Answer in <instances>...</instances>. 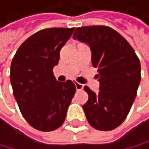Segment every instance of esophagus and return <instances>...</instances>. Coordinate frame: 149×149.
I'll use <instances>...</instances> for the list:
<instances>
[{
    "instance_id": "1",
    "label": "esophagus",
    "mask_w": 149,
    "mask_h": 149,
    "mask_svg": "<svg viewBox=\"0 0 149 149\" xmlns=\"http://www.w3.org/2000/svg\"><path fill=\"white\" fill-rule=\"evenodd\" d=\"M75 86L77 90H82L84 88V84H80V83H75Z\"/></svg>"
}]
</instances>
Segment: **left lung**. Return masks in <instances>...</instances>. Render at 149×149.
<instances>
[{"instance_id": "8db88e82", "label": "left lung", "mask_w": 149, "mask_h": 149, "mask_svg": "<svg viewBox=\"0 0 149 149\" xmlns=\"http://www.w3.org/2000/svg\"><path fill=\"white\" fill-rule=\"evenodd\" d=\"M74 39L89 45L92 65L98 69L100 90L84 89L88 101L83 105L89 125L109 131L125 120L141 81V63L134 49L123 36L107 25L76 28Z\"/></svg>"}]
</instances>
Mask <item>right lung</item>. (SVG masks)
Instances as JSON below:
<instances>
[{"mask_svg": "<svg viewBox=\"0 0 149 149\" xmlns=\"http://www.w3.org/2000/svg\"><path fill=\"white\" fill-rule=\"evenodd\" d=\"M72 28L42 29L21 45L10 66L13 94L24 118L40 131H52L63 124L76 92L72 81H56L53 67Z\"/></svg>", "mask_w": 149, "mask_h": 149, "instance_id": "right-lung-1", "label": "right lung"}]
</instances>
